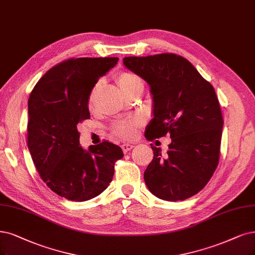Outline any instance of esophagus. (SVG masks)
Returning <instances> with one entry per match:
<instances>
[{
    "mask_svg": "<svg viewBox=\"0 0 255 255\" xmlns=\"http://www.w3.org/2000/svg\"><path fill=\"white\" fill-rule=\"evenodd\" d=\"M134 146L133 145H131V144H123L122 145V149H123V151H124V153H127L128 151H130L131 149H132Z\"/></svg>",
    "mask_w": 255,
    "mask_h": 255,
    "instance_id": "1",
    "label": "esophagus"
}]
</instances>
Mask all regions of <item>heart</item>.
Wrapping results in <instances>:
<instances>
[{"label": "heart", "mask_w": 255, "mask_h": 255, "mask_svg": "<svg viewBox=\"0 0 255 255\" xmlns=\"http://www.w3.org/2000/svg\"><path fill=\"white\" fill-rule=\"evenodd\" d=\"M118 83L120 85L121 89L123 90L126 96L133 89H135L139 85H142V82L136 77L135 74L130 72H122L118 77ZM93 99V92L90 97V104L92 103ZM142 125V120L137 117L131 118L128 120H122L117 122L112 127L113 132L117 135L124 137V138H132L135 133L137 128Z\"/></svg>", "instance_id": "heart-1"}]
</instances>
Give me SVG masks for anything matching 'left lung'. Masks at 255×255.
I'll list each match as a JSON object with an SVG mask.
<instances>
[{"label":"left lung","mask_w":255,"mask_h":255,"mask_svg":"<svg viewBox=\"0 0 255 255\" xmlns=\"http://www.w3.org/2000/svg\"><path fill=\"white\" fill-rule=\"evenodd\" d=\"M125 67L142 78L152 94V120L145 137L170 134L165 155L151 145L144 172L149 191L165 201L191 197L209 182L219 164L224 121L212 85L181 55L126 56Z\"/></svg>","instance_id":"8db88e82"}]
</instances>
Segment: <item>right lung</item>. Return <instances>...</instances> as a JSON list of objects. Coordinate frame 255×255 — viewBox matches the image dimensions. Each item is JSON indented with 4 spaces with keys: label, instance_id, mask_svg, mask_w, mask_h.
I'll return each instance as SVG.
<instances>
[{
    "label": "right lung",
    "instance_id": "add662e5",
    "mask_svg": "<svg viewBox=\"0 0 255 255\" xmlns=\"http://www.w3.org/2000/svg\"><path fill=\"white\" fill-rule=\"evenodd\" d=\"M118 58H79L58 64L35 84L28 100L27 145L33 164L50 189L84 202L101 194L112 181L121 147L103 142L85 150L78 124L90 118L88 100L99 79Z\"/></svg>",
    "mask_w": 255,
    "mask_h": 255
}]
</instances>
